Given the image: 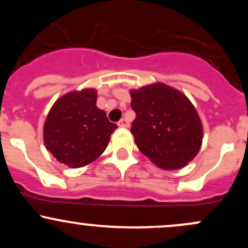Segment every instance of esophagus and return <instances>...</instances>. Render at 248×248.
<instances>
[{
	"label": "esophagus",
	"instance_id": "34e87169",
	"mask_svg": "<svg viewBox=\"0 0 248 248\" xmlns=\"http://www.w3.org/2000/svg\"><path fill=\"white\" fill-rule=\"evenodd\" d=\"M118 126L119 127H124V128H127V127H129V121L127 120V119H121L120 121L118 122Z\"/></svg>",
	"mask_w": 248,
	"mask_h": 248
}]
</instances>
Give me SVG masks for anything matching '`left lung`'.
<instances>
[{"label":"left lung","instance_id":"left-lung-1","mask_svg":"<svg viewBox=\"0 0 248 248\" xmlns=\"http://www.w3.org/2000/svg\"><path fill=\"white\" fill-rule=\"evenodd\" d=\"M136 118L130 132L140 152L164 170L186 167L201 149L203 126L179 91L162 82L130 91Z\"/></svg>","mask_w":248,"mask_h":248}]
</instances>
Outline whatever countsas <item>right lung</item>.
<instances>
[{
    "label": "right lung",
    "mask_w": 248,
    "mask_h": 248,
    "mask_svg": "<svg viewBox=\"0 0 248 248\" xmlns=\"http://www.w3.org/2000/svg\"><path fill=\"white\" fill-rule=\"evenodd\" d=\"M115 128L96 107L95 90L76 91L53 104L44 124V144L57 161L80 168L105 152Z\"/></svg>",
    "instance_id": "right-lung-1"
}]
</instances>
